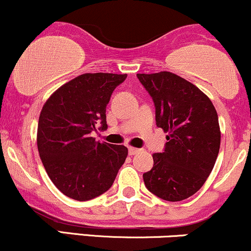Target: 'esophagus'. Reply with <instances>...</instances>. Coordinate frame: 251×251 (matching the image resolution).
Here are the masks:
<instances>
[{
    "mask_svg": "<svg viewBox=\"0 0 251 251\" xmlns=\"http://www.w3.org/2000/svg\"><path fill=\"white\" fill-rule=\"evenodd\" d=\"M139 151H140V150L137 149V148H131V146H129V148H128V154L129 155H133L135 153H138V152H139Z\"/></svg>",
    "mask_w": 251,
    "mask_h": 251,
    "instance_id": "1",
    "label": "esophagus"
}]
</instances>
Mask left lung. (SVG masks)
I'll list each match as a JSON object with an SVG mask.
<instances>
[{
    "instance_id": "obj_1",
    "label": "left lung",
    "mask_w": 251,
    "mask_h": 251,
    "mask_svg": "<svg viewBox=\"0 0 251 251\" xmlns=\"http://www.w3.org/2000/svg\"><path fill=\"white\" fill-rule=\"evenodd\" d=\"M152 98L155 124L169 135L153 168L143 175L150 192L178 201L195 195L217 159L221 131L217 112L200 88L170 72L137 74Z\"/></svg>"
}]
</instances>
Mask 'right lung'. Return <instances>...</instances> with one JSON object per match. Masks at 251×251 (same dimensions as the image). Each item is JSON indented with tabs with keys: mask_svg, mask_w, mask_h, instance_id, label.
Instances as JSON below:
<instances>
[{
	"mask_svg": "<svg viewBox=\"0 0 251 251\" xmlns=\"http://www.w3.org/2000/svg\"><path fill=\"white\" fill-rule=\"evenodd\" d=\"M127 74L86 73L65 83L43 105L37 149L50 180L63 195L89 201L111 188L125 163L124 145L96 142L107 129L106 106Z\"/></svg>",
	"mask_w": 251,
	"mask_h": 251,
	"instance_id": "1",
	"label": "right lung"
}]
</instances>
